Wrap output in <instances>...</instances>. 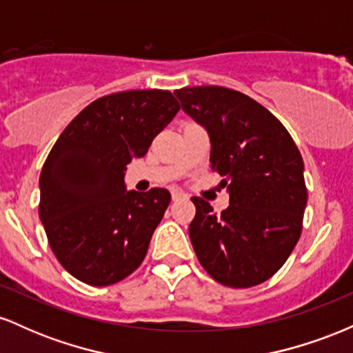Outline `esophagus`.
Masks as SVG:
<instances>
[{
    "instance_id": "obj_1",
    "label": "esophagus",
    "mask_w": 353,
    "mask_h": 353,
    "mask_svg": "<svg viewBox=\"0 0 353 353\" xmlns=\"http://www.w3.org/2000/svg\"><path fill=\"white\" fill-rule=\"evenodd\" d=\"M184 199V194L179 192V190H172V201H179Z\"/></svg>"
}]
</instances>
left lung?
Segmentation results:
<instances>
[{"mask_svg": "<svg viewBox=\"0 0 353 353\" xmlns=\"http://www.w3.org/2000/svg\"><path fill=\"white\" fill-rule=\"evenodd\" d=\"M182 111L208 131L210 168L228 188L219 216L192 197L189 237L201 265L217 282L244 289L265 282L289 259L302 232L307 189L303 161L272 112L221 86L174 91Z\"/></svg>", "mask_w": 353, "mask_h": 353, "instance_id": "obj_1", "label": "left lung"}]
</instances>
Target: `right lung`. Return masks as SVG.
<instances>
[{
    "mask_svg": "<svg viewBox=\"0 0 353 353\" xmlns=\"http://www.w3.org/2000/svg\"><path fill=\"white\" fill-rule=\"evenodd\" d=\"M179 104L169 91L136 89L92 101L66 125L39 176V217L61 265L104 287L132 274L171 194L125 189V165L148 152Z\"/></svg>",
    "mask_w": 353,
    "mask_h": 353,
    "instance_id": "1",
    "label": "right lung"
}]
</instances>
